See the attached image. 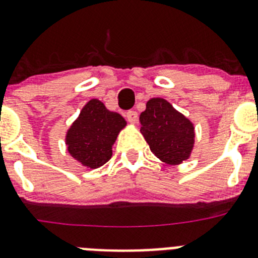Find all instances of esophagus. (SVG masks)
I'll return each mask as SVG.
<instances>
[{
    "instance_id": "esophagus-1",
    "label": "esophagus",
    "mask_w": 258,
    "mask_h": 258,
    "mask_svg": "<svg viewBox=\"0 0 258 258\" xmlns=\"http://www.w3.org/2000/svg\"><path fill=\"white\" fill-rule=\"evenodd\" d=\"M126 118L129 122L136 124V122H138V113H137L136 111H129V112L126 113Z\"/></svg>"
}]
</instances>
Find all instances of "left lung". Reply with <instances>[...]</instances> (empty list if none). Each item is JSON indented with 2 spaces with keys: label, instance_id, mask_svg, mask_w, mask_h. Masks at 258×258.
<instances>
[{
  "label": "left lung",
  "instance_id": "1",
  "mask_svg": "<svg viewBox=\"0 0 258 258\" xmlns=\"http://www.w3.org/2000/svg\"><path fill=\"white\" fill-rule=\"evenodd\" d=\"M140 121L146 142L160 160L179 164L188 159L195 137L194 126L169 102L161 98L150 99Z\"/></svg>",
  "mask_w": 258,
  "mask_h": 258
}]
</instances>
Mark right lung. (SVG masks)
Listing matches in <instances>:
<instances>
[{"label": "right lung", "instance_id": "obj_1", "mask_svg": "<svg viewBox=\"0 0 258 258\" xmlns=\"http://www.w3.org/2000/svg\"><path fill=\"white\" fill-rule=\"evenodd\" d=\"M125 125L124 117L109 112L98 99H92L68 131V151L89 168L103 165L112 156L113 142Z\"/></svg>", "mask_w": 258, "mask_h": 258}]
</instances>
